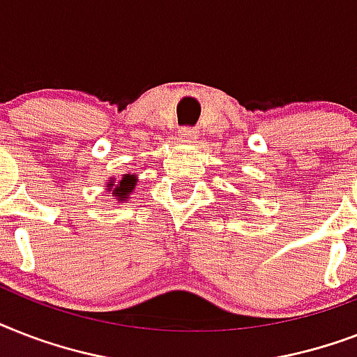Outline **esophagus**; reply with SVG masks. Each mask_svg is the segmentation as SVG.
Here are the masks:
<instances>
[{
    "label": "esophagus",
    "instance_id": "obj_1",
    "mask_svg": "<svg viewBox=\"0 0 357 357\" xmlns=\"http://www.w3.org/2000/svg\"><path fill=\"white\" fill-rule=\"evenodd\" d=\"M179 137H181V140H185V142H195V140L198 139V131H196L195 128H181L179 129Z\"/></svg>",
    "mask_w": 357,
    "mask_h": 357
}]
</instances>
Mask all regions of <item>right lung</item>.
Wrapping results in <instances>:
<instances>
[{
	"instance_id": "right-lung-1",
	"label": "right lung",
	"mask_w": 357,
	"mask_h": 357,
	"mask_svg": "<svg viewBox=\"0 0 357 357\" xmlns=\"http://www.w3.org/2000/svg\"><path fill=\"white\" fill-rule=\"evenodd\" d=\"M135 183H137V176H135V174H123V178L120 179V183L113 190V195L119 198V202H123L126 198H129L131 192H133ZM113 186H114V181L113 179H109L107 181L109 190H111Z\"/></svg>"
}]
</instances>
